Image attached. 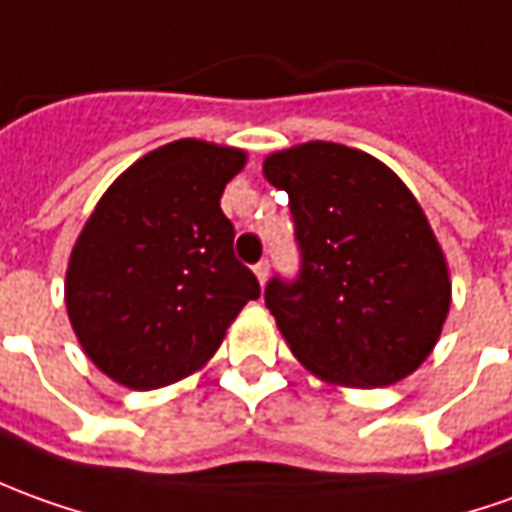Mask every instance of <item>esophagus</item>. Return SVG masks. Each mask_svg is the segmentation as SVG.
<instances>
[{
	"label": "esophagus",
	"instance_id": "obj_1",
	"mask_svg": "<svg viewBox=\"0 0 512 512\" xmlns=\"http://www.w3.org/2000/svg\"><path fill=\"white\" fill-rule=\"evenodd\" d=\"M255 274H257V280H260V285L266 283L269 280V260H260L255 266Z\"/></svg>",
	"mask_w": 512,
	"mask_h": 512
}]
</instances>
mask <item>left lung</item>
<instances>
[{
  "label": "left lung",
  "instance_id": "1",
  "mask_svg": "<svg viewBox=\"0 0 512 512\" xmlns=\"http://www.w3.org/2000/svg\"><path fill=\"white\" fill-rule=\"evenodd\" d=\"M263 173L288 193L300 246L297 280L266 285L291 353L342 387H389L415 373L440 339L451 280L409 187L336 142L266 156Z\"/></svg>",
  "mask_w": 512,
  "mask_h": 512
}]
</instances>
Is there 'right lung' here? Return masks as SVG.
Segmentation results:
<instances>
[{"label":"right lung","instance_id":"add662e5","mask_svg":"<svg viewBox=\"0 0 512 512\" xmlns=\"http://www.w3.org/2000/svg\"><path fill=\"white\" fill-rule=\"evenodd\" d=\"M246 154L176 139L97 201L66 269L83 353L117 384L159 389L201 370L260 283L232 252L221 193Z\"/></svg>","mask_w":512,"mask_h":512}]
</instances>
